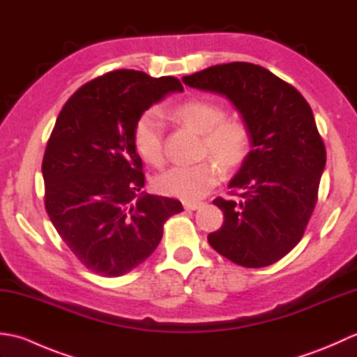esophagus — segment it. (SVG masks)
Listing matches in <instances>:
<instances>
[{
  "label": "esophagus",
  "instance_id": "34e87169",
  "mask_svg": "<svg viewBox=\"0 0 357 357\" xmlns=\"http://www.w3.org/2000/svg\"><path fill=\"white\" fill-rule=\"evenodd\" d=\"M183 206L185 210H198L201 207V202H192V201H184Z\"/></svg>",
  "mask_w": 357,
  "mask_h": 357
}]
</instances>
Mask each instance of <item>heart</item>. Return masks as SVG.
I'll use <instances>...</instances> for the list:
<instances>
[{"mask_svg":"<svg viewBox=\"0 0 357 357\" xmlns=\"http://www.w3.org/2000/svg\"><path fill=\"white\" fill-rule=\"evenodd\" d=\"M172 116L202 135V151L210 153L224 169H236L245 161L252 149V133L241 121H224L225 112L218 104L190 100L176 105ZM164 123L155 110H147L136 119L133 127V146L144 162L161 165ZM219 181V169L213 161H202L195 165L172 167L155 179L159 193L184 201L204 198Z\"/></svg>","mask_w":357,"mask_h":357,"instance_id":"heart-1","label":"heart"}]
</instances>
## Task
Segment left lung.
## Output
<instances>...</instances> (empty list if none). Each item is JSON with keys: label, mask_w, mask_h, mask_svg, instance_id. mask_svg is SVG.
Returning a JSON list of instances; mask_svg holds the SVG:
<instances>
[{"label": "left lung", "mask_w": 357, "mask_h": 357, "mask_svg": "<svg viewBox=\"0 0 357 357\" xmlns=\"http://www.w3.org/2000/svg\"><path fill=\"white\" fill-rule=\"evenodd\" d=\"M183 81L225 96L252 133V150L229 184L239 198L213 201L224 224L208 244L242 267L278 262L305 231L327 161L312 107L293 86L250 63L211 66Z\"/></svg>", "instance_id": "1"}]
</instances>
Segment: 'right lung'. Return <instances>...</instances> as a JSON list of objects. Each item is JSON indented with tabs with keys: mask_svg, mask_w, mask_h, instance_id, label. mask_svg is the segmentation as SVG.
I'll list each match as a JSON object with an SVG mask.
<instances>
[{
	"mask_svg": "<svg viewBox=\"0 0 357 357\" xmlns=\"http://www.w3.org/2000/svg\"><path fill=\"white\" fill-rule=\"evenodd\" d=\"M178 78L115 70L87 82L59 112L43 159L44 206L81 264L118 278L155 252L164 222L183 204L141 192L146 178L133 146L144 112L173 92Z\"/></svg>",
	"mask_w": 357,
	"mask_h": 357,
	"instance_id": "1",
	"label": "right lung"
}]
</instances>
